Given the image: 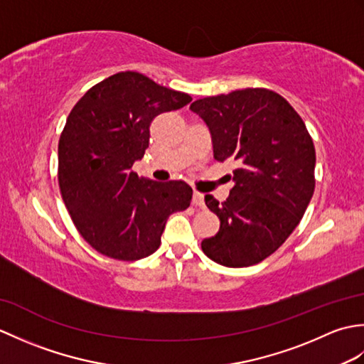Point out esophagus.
I'll return each instance as SVG.
<instances>
[{"label":"esophagus","instance_id":"34e87169","mask_svg":"<svg viewBox=\"0 0 364 364\" xmlns=\"http://www.w3.org/2000/svg\"><path fill=\"white\" fill-rule=\"evenodd\" d=\"M192 203H194L196 206H200L203 208L205 206V196L202 194V192H194V196H192Z\"/></svg>","mask_w":364,"mask_h":364}]
</instances>
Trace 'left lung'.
Listing matches in <instances>:
<instances>
[{"label": "left lung", "instance_id": "8db88e82", "mask_svg": "<svg viewBox=\"0 0 364 364\" xmlns=\"http://www.w3.org/2000/svg\"><path fill=\"white\" fill-rule=\"evenodd\" d=\"M191 111L210 128L214 158L239 166L225 202L205 197L220 228L202 250L227 267L258 264L289 237L313 197V139L294 107L269 89L200 98Z\"/></svg>", "mask_w": 364, "mask_h": 364}]
</instances>
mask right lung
Returning a JSON list of instances; mask_svg holds the SVG:
<instances>
[{
  "mask_svg": "<svg viewBox=\"0 0 364 364\" xmlns=\"http://www.w3.org/2000/svg\"><path fill=\"white\" fill-rule=\"evenodd\" d=\"M191 100L142 73L120 72L90 87L68 114L58 146L60 194L84 241L105 257H149L168 215L189 208V184L144 180L133 164L149 149L153 119Z\"/></svg>",
  "mask_w": 364,
  "mask_h": 364,
  "instance_id": "1",
  "label": "right lung"
}]
</instances>
